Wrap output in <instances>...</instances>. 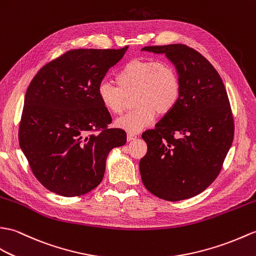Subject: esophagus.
Wrapping results in <instances>:
<instances>
[{"mask_svg": "<svg viewBox=\"0 0 256 256\" xmlns=\"http://www.w3.org/2000/svg\"><path fill=\"white\" fill-rule=\"evenodd\" d=\"M136 138V135L135 134H132V133H128V140L130 142V140H134Z\"/></svg>", "mask_w": 256, "mask_h": 256, "instance_id": "34e87169", "label": "esophagus"}]
</instances>
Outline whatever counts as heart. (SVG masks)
<instances>
[{"mask_svg": "<svg viewBox=\"0 0 256 256\" xmlns=\"http://www.w3.org/2000/svg\"><path fill=\"white\" fill-rule=\"evenodd\" d=\"M114 86L101 82L97 97L111 114H120L126 100L133 94L136 109L118 118L116 126L128 133H138L155 121L157 114L166 116L174 109L181 96V78L174 65L148 58H134L116 75Z\"/></svg>", "mask_w": 256, "mask_h": 256, "instance_id": "obj_1", "label": "heart"}]
</instances>
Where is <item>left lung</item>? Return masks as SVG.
Here are the masks:
<instances>
[{
    "mask_svg": "<svg viewBox=\"0 0 256 256\" xmlns=\"http://www.w3.org/2000/svg\"><path fill=\"white\" fill-rule=\"evenodd\" d=\"M142 51L167 56L182 84L174 109L142 135L147 142V154L140 162L142 181L166 200L193 198L218 176L232 144L227 92L215 68L192 48L176 44Z\"/></svg>",
    "mask_w": 256,
    "mask_h": 256,
    "instance_id": "1",
    "label": "left lung"
}]
</instances>
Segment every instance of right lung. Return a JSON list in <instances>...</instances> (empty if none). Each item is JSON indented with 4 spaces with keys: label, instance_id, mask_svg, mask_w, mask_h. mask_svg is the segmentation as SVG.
Segmentation results:
<instances>
[{
    "label": "right lung",
    "instance_id": "1",
    "mask_svg": "<svg viewBox=\"0 0 256 256\" xmlns=\"http://www.w3.org/2000/svg\"><path fill=\"white\" fill-rule=\"evenodd\" d=\"M128 49L68 51L40 68L29 84L20 146L49 191L66 198L92 191L102 181L109 152L126 142V130L108 128L112 118L97 88Z\"/></svg>",
    "mask_w": 256,
    "mask_h": 256
}]
</instances>
